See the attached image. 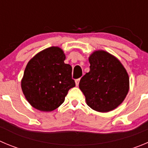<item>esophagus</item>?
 <instances>
[{
  "mask_svg": "<svg viewBox=\"0 0 148 148\" xmlns=\"http://www.w3.org/2000/svg\"><path fill=\"white\" fill-rule=\"evenodd\" d=\"M79 80H80V79H76V80H75V83H76V85H77V86H78V85H79Z\"/></svg>",
  "mask_w": 148,
  "mask_h": 148,
  "instance_id": "obj_1",
  "label": "esophagus"
}]
</instances>
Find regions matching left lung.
<instances>
[{
	"label": "left lung",
	"mask_w": 148,
	"mask_h": 148,
	"mask_svg": "<svg viewBox=\"0 0 148 148\" xmlns=\"http://www.w3.org/2000/svg\"><path fill=\"white\" fill-rule=\"evenodd\" d=\"M90 71L81 78L79 89L91 109L112 111L122 103L129 90V77L118 58L103 50L90 55Z\"/></svg>",
	"instance_id": "1"
}]
</instances>
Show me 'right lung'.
I'll list each match as a JSON object with an SVG mask.
<instances>
[{"instance_id":"obj_1","label":"right lung","mask_w":148,"mask_h":148,"mask_svg":"<svg viewBox=\"0 0 148 148\" xmlns=\"http://www.w3.org/2000/svg\"><path fill=\"white\" fill-rule=\"evenodd\" d=\"M65 59L60 47H51L37 53L27 63L21 87L25 99L36 110L53 111L75 86L71 78L72 68L64 63Z\"/></svg>"}]
</instances>
